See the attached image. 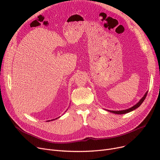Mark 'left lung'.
<instances>
[{
    "mask_svg": "<svg viewBox=\"0 0 160 160\" xmlns=\"http://www.w3.org/2000/svg\"><path fill=\"white\" fill-rule=\"evenodd\" d=\"M147 93H148V91L146 92L145 94L144 95V96L141 98V100H139V101L136 105H134L133 106L131 107L130 108H128V109H127V110H120V111H113V110H107V111L110 112H111V113H115V114H125V113H129V112H132V111L135 110L136 109H137L138 108H139V107L141 106V104L142 102H143V101L145 100V98H146V97H147Z\"/></svg>",
    "mask_w": 160,
    "mask_h": 160,
    "instance_id": "obj_1",
    "label": "left lung"
}]
</instances>
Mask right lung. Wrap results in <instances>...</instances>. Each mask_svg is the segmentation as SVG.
<instances>
[{
    "label": "right lung",
    "mask_w": 160,
    "mask_h": 160,
    "mask_svg": "<svg viewBox=\"0 0 160 160\" xmlns=\"http://www.w3.org/2000/svg\"><path fill=\"white\" fill-rule=\"evenodd\" d=\"M59 117H58V118H56V119H52V120H48V121H47L48 122H49V121H53V120H56V119H58Z\"/></svg>",
    "instance_id": "obj_1"
}]
</instances>
